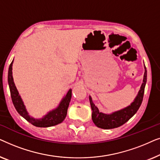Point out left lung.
Masks as SVG:
<instances>
[{
	"label": "left lung",
	"mask_w": 160,
	"mask_h": 160,
	"mask_svg": "<svg viewBox=\"0 0 160 160\" xmlns=\"http://www.w3.org/2000/svg\"><path fill=\"white\" fill-rule=\"evenodd\" d=\"M146 78H147V71H146L145 66V73H144L143 84H142L141 89H140L134 101L131 103L130 106L127 107V108L116 111L111 114H105L103 113L100 112L98 107L93 103L92 98L89 96V102H90L91 108L92 110V119L94 124L98 128L108 130V129L119 128L122 124L126 123L131 117H132L135 115V113L137 112L140 106H141L143 98Z\"/></svg>",
	"instance_id": "left-lung-1"
}]
</instances>
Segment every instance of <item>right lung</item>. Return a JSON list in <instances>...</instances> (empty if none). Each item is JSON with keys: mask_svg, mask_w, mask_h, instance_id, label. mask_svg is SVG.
Returning a JSON list of instances; mask_svg holds the SVG:
<instances>
[{"mask_svg": "<svg viewBox=\"0 0 160 160\" xmlns=\"http://www.w3.org/2000/svg\"><path fill=\"white\" fill-rule=\"evenodd\" d=\"M12 64L13 61L9 65L8 73V82L9 85L11 97L13 102V104L19 114L22 117L25 118L28 122L33 124L34 126L38 127V128H48L57 125V124L61 123L66 117L68 108L69 102L71 101V89H69L66 95L63 98L62 101L60 102L59 106L54 110L50 111L45 117H43L41 119H34L28 115V113L26 111L25 107L22 100L20 96L19 95L18 91L15 87L14 80L12 76Z\"/></svg>", "mask_w": 160, "mask_h": 160, "instance_id": "obj_1", "label": "right lung"}]
</instances>
